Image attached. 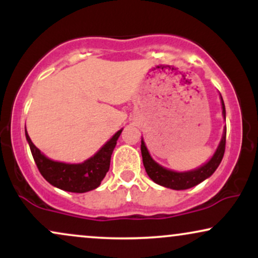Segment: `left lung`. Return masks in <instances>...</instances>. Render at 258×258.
<instances>
[{"instance_id": "8db88e82", "label": "left lung", "mask_w": 258, "mask_h": 258, "mask_svg": "<svg viewBox=\"0 0 258 258\" xmlns=\"http://www.w3.org/2000/svg\"><path fill=\"white\" fill-rule=\"evenodd\" d=\"M222 114H223L224 120H226V108H224V102L222 99ZM226 133L227 128H224L223 137H222L220 146H218L217 150L214 154L209 162H206L205 165L197 168V170L188 171V172H174V171L167 170V168L160 166L159 164H156L155 161L152 159V156L148 153V149L144 144L143 139H142L141 144V152H142V158H143V165L146 167V171L148 176L152 178L154 182L158 183V184L166 186V188L174 189V190H184V189H189L191 186H195L199 183L209 178L212 173L217 170V167L220 166L222 159H223L224 150H226Z\"/></svg>"}]
</instances>
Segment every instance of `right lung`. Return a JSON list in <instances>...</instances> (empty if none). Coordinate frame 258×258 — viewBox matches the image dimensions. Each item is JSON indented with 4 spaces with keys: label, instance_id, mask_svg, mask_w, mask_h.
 Masks as SVG:
<instances>
[{
    "label": "right lung",
    "instance_id": "obj_1",
    "mask_svg": "<svg viewBox=\"0 0 258 258\" xmlns=\"http://www.w3.org/2000/svg\"><path fill=\"white\" fill-rule=\"evenodd\" d=\"M121 132L122 130L115 133L98 153L94 154L92 158L86 160L82 164H65V162L53 161L46 158L35 147L28 132H25V136L30 146L35 164L47 182L61 190L72 191V193H86L99 186L100 182L109 171L112 150L116 146V141L119 139Z\"/></svg>",
    "mask_w": 258,
    "mask_h": 258
}]
</instances>
